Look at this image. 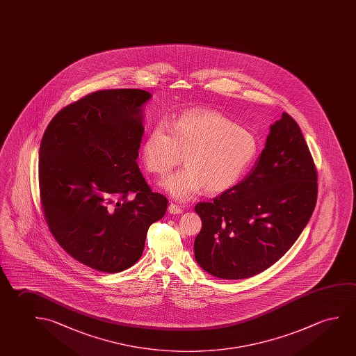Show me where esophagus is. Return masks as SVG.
Here are the masks:
<instances>
[{"mask_svg":"<svg viewBox=\"0 0 356 356\" xmlns=\"http://www.w3.org/2000/svg\"><path fill=\"white\" fill-rule=\"evenodd\" d=\"M169 212L171 214H180L182 213V208L180 206H177L175 203H170L169 204Z\"/></svg>","mask_w":356,"mask_h":356,"instance_id":"1","label":"esophagus"}]
</instances>
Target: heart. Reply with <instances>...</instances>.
I'll return each instance as SVG.
<instances>
[{
  "instance_id": "1",
  "label": "heart",
  "mask_w": 356,
  "mask_h": 356,
  "mask_svg": "<svg viewBox=\"0 0 356 356\" xmlns=\"http://www.w3.org/2000/svg\"><path fill=\"white\" fill-rule=\"evenodd\" d=\"M259 143L252 131L236 126L211 110H193L172 120L160 122L143 144L148 171L166 176L184 160L186 166L164 181L172 197L187 201L203 187L209 193L228 190L241 180L257 156Z\"/></svg>"
}]
</instances>
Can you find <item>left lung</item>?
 I'll return each instance as SVG.
<instances>
[{
	"label": "left lung",
	"instance_id": "left-lung-1",
	"mask_svg": "<svg viewBox=\"0 0 356 356\" xmlns=\"http://www.w3.org/2000/svg\"><path fill=\"white\" fill-rule=\"evenodd\" d=\"M318 175L301 129L289 113L270 128L252 171L212 202H198V265L219 279L260 274L284 257L312 216Z\"/></svg>",
	"mask_w": 356,
	"mask_h": 356
}]
</instances>
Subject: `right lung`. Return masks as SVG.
Instances as JSON below:
<instances>
[{"mask_svg": "<svg viewBox=\"0 0 356 356\" xmlns=\"http://www.w3.org/2000/svg\"><path fill=\"white\" fill-rule=\"evenodd\" d=\"M137 88L101 90L67 104L44 131L39 196L55 241L77 261L120 273L142 257L149 227L169 201L138 168L142 106Z\"/></svg>", "mask_w": 356, "mask_h": 356, "instance_id": "right-lung-1", "label": "right lung"}]
</instances>
